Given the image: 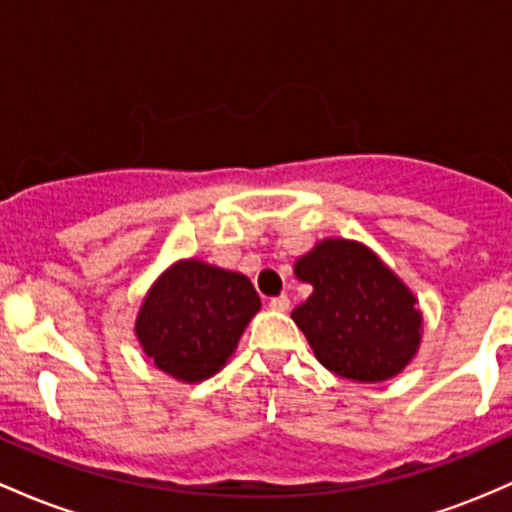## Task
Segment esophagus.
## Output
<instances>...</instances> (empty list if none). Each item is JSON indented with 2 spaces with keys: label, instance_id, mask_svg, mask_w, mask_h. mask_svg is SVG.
I'll list each match as a JSON object with an SVG mask.
<instances>
[{
  "label": "esophagus",
  "instance_id": "obj_1",
  "mask_svg": "<svg viewBox=\"0 0 512 512\" xmlns=\"http://www.w3.org/2000/svg\"><path fill=\"white\" fill-rule=\"evenodd\" d=\"M271 309H275V312H287L290 309V297L287 295H278V297H271Z\"/></svg>",
  "mask_w": 512,
  "mask_h": 512
}]
</instances>
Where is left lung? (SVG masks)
<instances>
[{"mask_svg":"<svg viewBox=\"0 0 512 512\" xmlns=\"http://www.w3.org/2000/svg\"><path fill=\"white\" fill-rule=\"evenodd\" d=\"M314 287L292 319L326 370L355 382L399 375L421 343L416 297L387 266L346 239H326L295 263Z\"/></svg>","mask_w":512,"mask_h":512,"instance_id":"left-lung-1","label":"left lung"}]
</instances>
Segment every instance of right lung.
<instances>
[{
  "label": "right lung",
  "mask_w": 512,
  "mask_h": 512,
  "mask_svg": "<svg viewBox=\"0 0 512 512\" xmlns=\"http://www.w3.org/2000/svg\"><path fill=\"white\" fill-rule=\"evenodd\" d=\"M261 309L246 275L181 261L154 283L137 314V338L159 370L183 382L215 375Z\"/></svg>",
  "instance_id": "obj_1"
}]
</instances>
